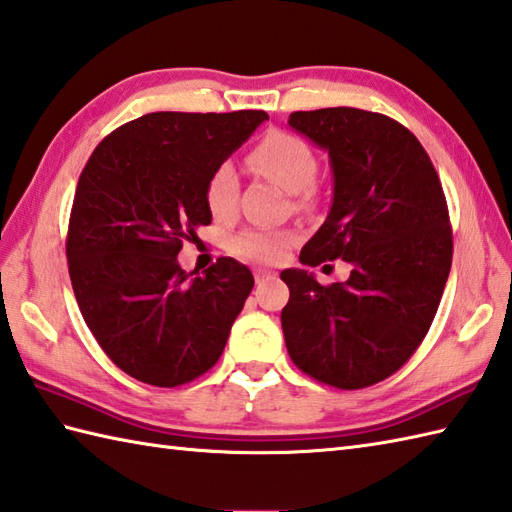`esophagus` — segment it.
I'll return each mask as SVG.
<instances>
[{
  "mask_svg": "<svg viewBox=\"0 0 512 512\" xmlns=\"http://www.w3.org/2000/svg\"><path fill=\"white\" fill-rule=\"evenodd\" d=\"M267 280H276V274H271V271H256V285H263Z\"/></svg>",
  "mask_w": 512,
  "mask_h": 512,
  "instance_id": "obj_1",
  "label": "esophagus"
}]
</instances>
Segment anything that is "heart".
<instances>
[{
  "label": "heart",
  "mask_w": 512,
  "mask_h": 512,
  "mask_svg": "<svg viewBox=\"0 0 512 512\" xmlns=\"http://www.w3.org/2000/svg\"><path fill=\"white\" fill-rule=\"evenodd\" d=\"M247 162L258 175L274 181L295 195V206L309 208L315 201L313 181L317 175V157L309 142L289 131H269L247 155ZM206 206L214 219L234 217L238 206V175L230 162L212 170L206 190ZM293 243L289 230H245L234 236L232 249L241 258L254 263L274 265L287 256Z\"/></svg>",
  "instance_id": "obj_1"
}]
</instances>
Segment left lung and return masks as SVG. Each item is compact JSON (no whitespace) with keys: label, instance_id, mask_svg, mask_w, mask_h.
<instances>
[{"label":"left lung","instance_id":"1","mask_svg":"<svg viewBox=\"0 0 512 512\" xmlns=\"http://www.w3.org/2000/svg\"><path fill=\"white\" fill-rule=\"evenodd\" d=\"M289 124L328 151L335 179L302 265L342 258L352 271L326 287L306 269L282 271V333L302 372L361 390L399 370L434 322L453 256L447 199L423 144L383 113L295 111Z\"/></svg>","mask_w":512,"mask_h":512}]
</instances>
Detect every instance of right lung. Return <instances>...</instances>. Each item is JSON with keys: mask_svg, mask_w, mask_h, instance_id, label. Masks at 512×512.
Returning <instances> with one entry per match:
<instances>
[{"mask_svg": "<svg viewBox=\"0 0 512 512\" xmlns=\"http://www.w3.org/2000/svg\"><path fill=\"white\" fill-rule=\"evenodd\" d=\"M265 111H155L122 124L89 157L67 227L78 309L105 355L129 377L175 388L219 361L254 276L234 258L190 278L184 241L210 225L206 181Z\"/></svg>", "mask_w": 512, "mask_h": 512, "instance_id": "add662e5", "label": "right lung"}]
</instances>
